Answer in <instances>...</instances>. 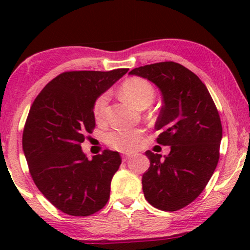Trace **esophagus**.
<instances>
[{"label":"esophagus","instance_id":"esophagus-1","mask_svg":"<svg viewBox=\"0 0 250 250\" xmlns=\"http://www.w3.org/2000/svg\"><path fill=\"white\" fill-rule=\"evenodd\" d=\"M131 158V153H125L124 156H123V160H127Z\"/></svg>","mask_w":250,"mask_h":250}]
</instances>
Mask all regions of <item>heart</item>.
Returning <instances> with one entry per match:
<instances>
[{
	"label": "heart",
	"instance_id": "1",
	"mask_svg": "<svg viewBox=\"0 0 250 250\" xmlns=\"http://www.w3.org/2000/svg\"><path fill=\"white\" fill-rule=\"evenodd\" d=\"M121 93L126 101L140 109L146 107V105L148 107L155 98V91H153L151 85L139 77L128 78L127 81H125L121 87ZM107 102V94H102L95 100L93 105V115L98 121L104 117ZM141 136L142 133L139 129L115 128L105 135V141L112 148L125 151V150L134 148L141 140Z\"/></svg>",
	"mask_w": 250,
	"mask_h": 250
}]
</instances>
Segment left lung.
<instances>
[{
  "label": "left lung",
  "mask_w": 250,
  "mask_h": 250,
  "mask_svg": "<svg viewBox=\"0 0 250 250\" xmlns=\"http://www.w3.org/2000/svg\"><path fill=\"white\" fill-rule=\"evenodd\" d=\"M129 75L146 78L159 88L164 104L155 125L162 131L157 142L170 146L164 157L146 151L150 167L142 175L145 198L158 209L179 210L203 192L216 168L220 115L205 84L182 64H146Z\"/></svg>",
  "instance_id": "left-lung-1"
}]
</instances>
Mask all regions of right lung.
<instances>
[{"mask_svg": "<svg viewBox=\"0 0 250 250\" xmlns=\"http://www.w3.org/2000/svg\"><path fill=\"white\" fill-rule=\"evenodd\" d=\"M127 71L62 73L46 84L30 107L22 134L30 175L43 196L68 215L97 213L110 196L121 156L104 150L90 160L81 143L95 126V100Z\"/></svg>", "mask_w": 250, "mask_h": 250, "instance_id": "right-lung-1", "label": "right lung"}]
</instances>
